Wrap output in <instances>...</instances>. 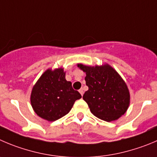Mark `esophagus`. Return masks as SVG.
I'll return each instance as SVG.
<instances>
[{"mask_svg":"<svg viewBox=\"0 0 157 157\" xmlns=\"http://www.w3.org/2000/svg\"><path fill=\"white\" fill-rule=\"evenodd\" d=\"M79 92H80V94H81L82 95H83V93H84V90H83L82 88L79 89Z\"/></svg>","mask_w":157,"mask_h":157,"instance_id":"esophagus-1","label":"esophagus"}]
</instances>
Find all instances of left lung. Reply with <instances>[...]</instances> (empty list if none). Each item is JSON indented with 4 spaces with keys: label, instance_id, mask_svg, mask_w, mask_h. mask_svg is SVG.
<instances>
[{
    "label": "left lung",
    "instance_id": "obj_1",
    "mask_svg": "<svg viewBox=\"0 0 157 157\" xmlns=\"http://www.w3.org/2000/svg\"><path fill=\"white\" fill-rule=\"evenodd\" d=\"M78 67L86 73L85 80L89 90L83 95L91 112L106 122L116 120L124 114L129 105L127 86L110 65Z\"/></svg>",
    "mask_w": 157,
    "mask_h": 157
}]
</instances>
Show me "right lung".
I'll list each match as a JSON object with an SVG mask.
<instances>
[{"label":"right lung","mask_w":157,"mask_h":157,"mask_svg":"<svg viewBox=\"0 0 157 157\" xmlns=\"http://www.w3.org/2000/svg\"><path fill=\"white\" fill-rule=\"evenodd\" d=\"M81 98L71 82L65 79L62 68L48 69L33 87L31 103L38 116L52 122L68 114L75 102Z\"/></svg>","instance_id":"obj_1"}]
</instances>
